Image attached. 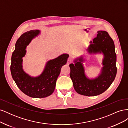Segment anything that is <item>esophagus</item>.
<instances>
[{"mask_svg":"<svg viewBox=\"0 0 128 128\" xmlns=\"http://www.w3.org/2000/svg\"><path fill=\"white\" fill-rule=\"evenodd\" d=\"M72 58L71 56H69L68 59V60H67V64H70L72 63Z\"/></svg>","mask_w":128,"mask_h":128,"instance_id":"1","label":"esophagus"}]
</instances>
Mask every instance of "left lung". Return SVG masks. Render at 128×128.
<instances>
[{
  "label": "left lung",
  "instance_id": "8db88e82",
  "mask_svg": "<svg viewBox=\"0 0 128 128\" xmlns=\"http://www.w3.org/2000/svg\"><path fill=\"white\" fill-rule=\"evenodd\" d=\"M96 37L90 42L86 51L90 55L102 54L103 59L100 72L97 77L90 78L86 75L83 55L74 60L69 65L70 76L74 88L78 94L96 96L102 94L109 88L116 75V54L113 40L105 31L97 32Z\"/></svg>",
  "mask_w": 128,
  "mask_h": 128
}]
</instances>
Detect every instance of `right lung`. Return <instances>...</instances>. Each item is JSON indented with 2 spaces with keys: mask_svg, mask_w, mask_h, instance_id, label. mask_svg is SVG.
I'll use <instances>...</instances> for the list:
<instances>
[{
  "mask_svg": "<svg viewBox=\"0 0 128 128\" xmlns=\"http://www.w3.org/2000/svg\"><path fill=\"white\" fill-rule=\"evenodd\" d=\"M40 33V30H32L23 34L16 42L11 58L10 72L13 80L23 93L35 98L47 97L52 94L61 68L66 64L69 56L64 53L48 61L43 71L37 76H32L26 72L22 64L26 47Z\"/></svg>",
  "mask_w": 128,
  "mask_h": 128,
  "instance_id": "1",
  "label": "right lung"
}]
</instances>
